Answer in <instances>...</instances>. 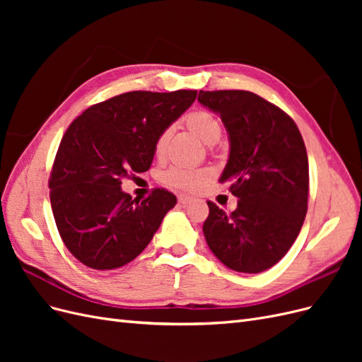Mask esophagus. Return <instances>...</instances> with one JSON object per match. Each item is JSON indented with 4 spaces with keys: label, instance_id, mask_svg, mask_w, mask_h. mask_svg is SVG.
<instances>
[{
    "label": "esophagus",
    "instance_id": "obj_1",
    "mask_svg": "<svg viewBox=\"0 0 362 362\" xmlns=\"http://www.w3.org/2000/svg\"><path fill=\"white\" fill-rule=\"evenodd\" d=\"M193 201V198L192 196H189V194H180L178 196V202L181 204V205H187V204H190Z\"/></svg>",
    "mask_w": 362,
    "mask_h": 362
}]
</instances>
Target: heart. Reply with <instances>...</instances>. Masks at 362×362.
I'll use <instances>...</instances> for the list:
<instances>
[{"label": "heart", "mask_w": 362, "mask_h": 362, "mask_svg": "<svg viewBox=\"0 0 362 362\" xmlns=\"http://www.w3.org/2000/svg\"><path fill=\"white\" fill-rule=\"evenodd\" d=\"M184 125L187 127L192 134H194L205 145H214L222 137V124L216 115L208 110H193L184 117ZM172 131L163 129L154 141L156 156H163L169 144ZM208 169H193V168H181L173 166L161 175L164 184L173 185V187L184 190H196L210 178Z\"/></svg>", "instance_id": "heart-1"}]
</instances>
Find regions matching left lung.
Masks as SVG:
<instances>
[{"mask_svg": "<svg viewBox=\"0 0 362 362\" xmlns=\"http://www.w3.org/2000/svg\"><path fill=\"white\" fill-rule=\"evenodd\" d=\"M228 131L229 158L218 178L240 199L226 214L208 201L204 235L226 267L259 273L298 238L308 210V156L300 131L279 107L246 90L199 92Z\"/></svg>", "mask_w": 362, "mask_h": 362, "instance_id": "left-lung-1", "label": "left lung"}]
</instances>
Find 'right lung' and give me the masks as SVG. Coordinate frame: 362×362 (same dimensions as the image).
I'll return each instance as SVG.
<instances>
[{
    "label": "right lung",
    "mask_w": 362,
    "mask_h": 362,
    "mask_svg": "<svg viewBox=\"0 0 362 362\" xmlns=\"http://www.w3.org/2000/svg\"><path fill=\"white\" fill-rule=\"evenodd\" d=\"M196 93H122L89 107L66 129L51 170L49 199L64 246L84 266L113 270L128 264L177 204L164 189L140 202L120 184L151 168L156 139Z\"/></svg>",
    "instance_id": "1"
}]
</instances>
